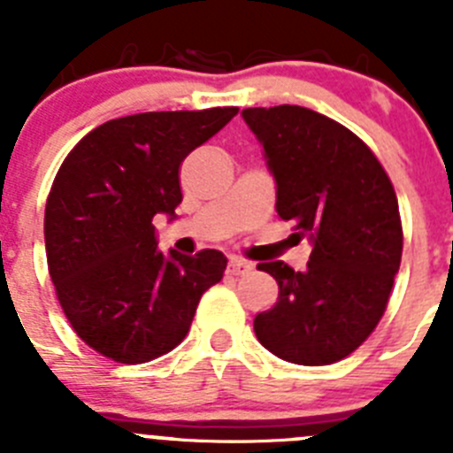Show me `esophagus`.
Wrapping results in <instances>:
<instances>
[{
	"label": "esophagus",
	"instance_id": "esophagus-1",
	"mask_svg": "<svg viewBox=\"0 0 453 453\" xmlns=\"http://www.w3.org/2000/svg\"><path fill=\"white\" fill-rule=\"evenodd\" d=\"M251 263L250 261H242V258H231L229 263V272L234 276H242V274H250L251 272Z\"/></svg>",
	"mask_w": 453,
	"mask_h": 453
}]
</instances>
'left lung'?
I'll return each mask as SVG.
<instances>
[{"label": "left lung", "instance_id": "8db88e82", "mask_svg": "<svg viewBox=\"0 0 453 453\" xmlns=\"http://www.w3.org/2000/svg\"><path fill=\"white\" fill-rule=\"evenodd\" d=\"M276 181V213L313 242L306 270L258 263L279 299L256 315V338L297 365H331L383 318L403 250L390 177L347 127L311 108H245Z\"/></svg>", "mask_w": 453, "mask_h": 453}]
</instances>
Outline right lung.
Here are the masks:
<instances>
[{
	"mask_svg": "<svg viewBox=\"0 0 453 453\" xmlns=\"http://www.w3.org/2000/svg\"><path fill=\"white\" fill-rule=\"evenodd\" d=\"M235 106L108 119L79 140L45 206L47 267L67 322L88 347L138 365L186 338L226 256L158 251L154 218L181 203L179 167Z\"/></svg>",
	"mask_w": 453,
	"mask_h": 453,
	"instance_id": "right-lung-1",
	"label": "right lung"
}]
</instances>
